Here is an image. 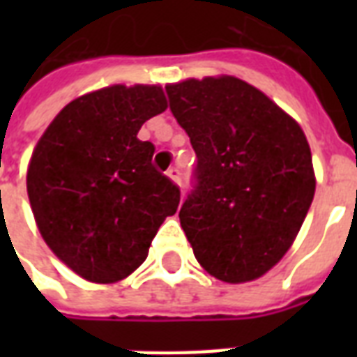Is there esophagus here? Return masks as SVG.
<instances>
[{"instance_id": "34e87169", "label": "esophagus", "mask_w": 357, "mask_h": 357, "mask_svg": "<svg viewBox=\"0 0 357 357\" xmlns=\"http://www.w3.org/2000/svg\"><path fill=\"white\" fill-rule=\"evenodd\" d=\"M167 176L170 179H172L174 183H181V170H179V168H170V170H168L167 172Z\"/></svg>"}]
</instances>
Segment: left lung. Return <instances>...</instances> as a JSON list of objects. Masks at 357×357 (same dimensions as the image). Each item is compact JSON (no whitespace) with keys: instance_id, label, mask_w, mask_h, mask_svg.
I'll return each mask as SVG.
<instances>
[{"instance_id":"8db88e82","label":"left lung","mask_w":357,"mask_h":357,"mask_svg":"<svg viewBox=\"0 0 357 357\" xmlns=\"http://www.w3.org/2000/svg\"><path fill=\"white\" fill-rule=\"evenodd\" d=\"M167 94L198 159L181 228L211 276L252 282L285 255L310 211L307 139L271 98L231 75L181 81Z\"/></svg>"}]
</instances>
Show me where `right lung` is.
<instances>
[{"mask_svg": "<svg viewBox=\"0 0 357 357\" xmlns=\"http://www.w3.org/2000/svg\"><path fill=\"white\" fill-rule=\"evenodd\" d=\"M167 109L157 85H113L70 102L38 140L27 195L53 254L89 282L114 283L144 263L179 187L155 170V146L139 140Z\"/></svg>", "mask_w": 357, "mask_h": 357, "instance_id": "obj_1", "label": "right lung"}]
</instances>
